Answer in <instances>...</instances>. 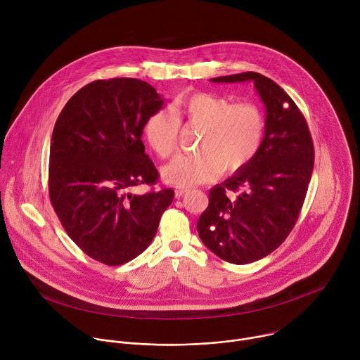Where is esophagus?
Wrapping results in <instances>:
<instances>
[{
	"label": "esophagus",
	"mask_w": 360,
	"mask_h": 360,
	"mask_svg": "<svg viewBox=\"0 0 360 360\" xmlns=\"http://www.w3.org/2000/svg\"><path fill=\"white\" fill-rule=\"evenodd\" d=\"M189 192V189L188 188H181V186H178V188H175V198H182L184 195H186Z\"/></svg>",
	"instance_id": "1"
}]
</instances>
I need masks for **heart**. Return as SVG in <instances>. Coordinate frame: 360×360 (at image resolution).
<instances>
[{"label":"heart","instance_id":"b5f03b06","mask_svg":"<svg viewBox=\"0 0 360 360\" xmlns=\"http://www.w3.org/2000/svg\"><path fill=\"white\" fill-rule=\"evenodd\" d=\"M168 111L153 112L143 124V139L160 158L172 157L179 139V124L200 128L196 149L164 167L162 178L176 186L214 181L222 171L246 168L262 146L266 118L250 102H235L214 92H189L178 96Z\"/></svg>","mask_w":360,"mask_h":360}]
</instances>
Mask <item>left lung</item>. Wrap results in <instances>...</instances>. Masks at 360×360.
Here are the masks:
<instances>
[{"mask_svg": "<svg viewBox=\"0 0 360 360\" xmlns=\"http://www.w3.org/2000/svg\"><path fill=\"white\" fill-rule=\"evenodd\" d=\"M211 81H252L266 110L258 155L210 191V205L196 225L205 246L226 262L245 265L265 258L293 229L311 182L315 149L304 117L271 78L242 72Z\"/></svg>", "mask_w": 360, "mask_h": 360, "instance_id": "8db88e82", "label": "left lung"}]
</instances>
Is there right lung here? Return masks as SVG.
Wrapping results in <instances>:
<instances>
[{"label":"right lung","mask_w":360,"mask_h":360,"mask_svg":"<svg viewBox=\"0 0 360 360\" xmlns=\"http://www.w3.org/2000/svg\"><path fill=\"white\" fill-rule=\"evenodd\" d=\"M162 105L145 81L98 79L71 96L56 122L49 199L68 236L101 264L118 266L136 258L172 203L171 188L127 192L160 178L141 136L145 121Z\"/></svg>","instance_id":"1"}]
</instances>
